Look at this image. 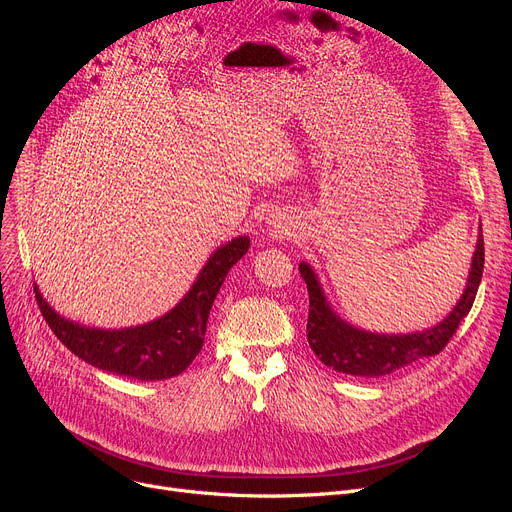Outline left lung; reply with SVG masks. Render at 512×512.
<instances>
[{
    "label": "left lung",
    "instance_id": "obj_1",
    "mask_svg": "<svg viewBox=\"0 0 512 512\" xmlns=\"http://www.w3.org/2000/svg\"><path fill=\"white\" fill-rule=\"evenodd\" d=\"M299 272L309 290L307 340L311 351L319 357L321 363L338 373L380 378V375H388L423 357H434L448 344L475 301L483 274V234L479 228L471 270L461 299L456 301L454 309L440 324L421 332L380 334L348 324L326 299V292L321 288L313 267L301 261Z\"/></svg>",
    "mask_w": 512,
    "mask_h": 512
}]
</instances>
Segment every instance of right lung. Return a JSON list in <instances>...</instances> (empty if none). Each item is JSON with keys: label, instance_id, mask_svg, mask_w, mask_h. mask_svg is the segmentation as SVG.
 I'll return each mask as SVG.
<instances>
[{"label": "right lung", "instance_id": "obj_1", "mask_svg": "<svg viewBox=\"0 0 512 512\" xmlns=\"http://www.w3.org/2000/svg\"><path fill=\"white\" fill-rule=\"evenodd\" d=\"M251 247L249 236H236L218 247L193 286L166 315L120 330L89 328L53 309L35 284L39 309L60 342L85 363L130 380L157 382L180 375L201 353L207 317L230 267Z\"/></svg>", "mask_w": 512, "mask_h": 512}]
</instances>
